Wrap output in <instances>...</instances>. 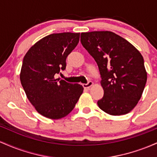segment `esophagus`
Wrapping results in <instances>:
<instances>
[{
	"label": "esophagus",
	"mask_w": 157,
	"mask_h": 157,
	"mask_svg": "<svg viewBox=\"0 0 157 157\" xmlns=\"http://www.w3.org/2000/svg\"><path fill=\"white\" fill-rule=\"evenodd\" d=\"M93 82H91V81H89L88 83L86 84H82V86H83L84 89H89L91 87V86H93Z\"/></svg>",
	"instance_id": "34e87169"
}]
</instances>
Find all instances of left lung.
<instances>
[{
	"mask_svg": "<svg viewBox=\"0 0 157 157\" xmlns=\"http://www.w3.org/2000/svg\"><path fill=\"white\" fill-rule=\"evenodd\" d=\"M80 42L98 65L104 96L97 105L113 116L126 114L141 98L147 72L141 53L109 31L82 32Z\"/></svg>",
	"mask_w": 157,
	"mask_h": 157,
	"instance_id": "1",
	"label": "left lung"
}]
</instances>
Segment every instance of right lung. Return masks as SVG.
Wrapping results in <instances>:
<instances>
[{
	"instance_id": "right-lung-1",
	"label": "right lung",
	"mask_w": 157,
	"mask_h": 157,
	"mask_svg": "<svg viewBox=\"0 0 157 157\" xmlns=\"http://www.w3.org/2000/svg\"><path fill=\"white\" fill-rule=\"evenodd\" d=\"M80 33L52 34L40 39L23 57L20 79L27 98L41 115L59 120L74 109L83 91L55 75L65 70L67 56L77 46Z\"/></svg>"
}]
</instances>
